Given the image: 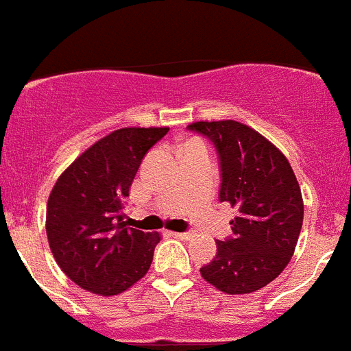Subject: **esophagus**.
<instances>
[{
	"label": "esophagus",
	"instance_id": "34e87169",
	"mask_svg": "<svg viewBox=\"0 0 351 351\" xmlns=\"http://www.w3.org/2000/svg\"><path fill=\"white\" fill-rule=\"evenodd\" d=\"M170 234H172L173 239H179V240H188L189 237H191V233H181V231H172Z\"/></svg>",
	"mask_w": 351,
	"mask_h": 351
}]
</instances>
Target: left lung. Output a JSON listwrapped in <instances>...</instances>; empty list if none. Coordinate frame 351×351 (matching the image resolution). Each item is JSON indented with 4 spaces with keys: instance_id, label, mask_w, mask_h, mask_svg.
<instances>
[{
    "instance_id": "obj_1",
    "label": "left lung",
    "mask_w": 351,
    "mask_h": 351,
    "mask_svg": "<svg viewBox=\"0 0 351 351\" xmlns=\"http://www.w3.org/2000/svg\"><path fill=\"white\" fill-rule=\"evenodd\" d=\"M219 153V200L239 210L233 239L217 242V254L202 276L226 294H250L285 269L303 226V195L291 163L259 132L234 120L195 121Z\"/></svg>"
}]
</instances>
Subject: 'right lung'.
Returning a JSON list of instances; mask_svg holds the SVG:
<instances>
[{
    "mask_svg": "<svg viewBox=\"0 0 351 351\" xmlns=\"http://www.w3.org/2000/svg\"><path fill=\"white\" fill-rule=\"evenodd\" d=\"M169 127H125L83 151L59 176L47 204V237L71 280L117 295L143 278L160 233L128 228L123 202L144 154Z\"/></svg>",
    "mask_w": 351,
    "mask_h": 351,
    "instance_id": "right-lung-1",
    "label": "right lung"
}]
</instances>
